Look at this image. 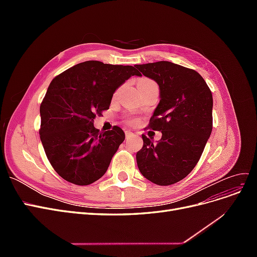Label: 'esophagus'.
Here are the masks:
<instances>
[{"instance_id": "obj_1", "label": "esophagus", "mask_w": 257, "mask_h": 257, "mask_svg": "<svg viewBox=\"0 0 257 257\" xmlns=\"http://www.w3.org/2000/svg\"><path fill=\"white\" fill-rule=\"evenodd\" d=\"M132 135H133V133H132V132H130V131H125V136H126V138L131 137Z\"/></svg>"}]
</instances>
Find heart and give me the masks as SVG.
<instances>
[{
    "label": "heart",
    "mask_w": 257,
    "mask_h": 257,
    "mask_svg": "<svg viewBox=\"0 0 257 257\" xmlns=\"http://www.w3.org/2000/svg\"><path fill=\"white\" fill-rule=\"evenodd\" d=\"M150 85H157V84H155L154 81H152L151 79H148V78H141V79L138 80V82H137L138 89L150 87Z\"/></svg>",
    "instance_id": "1"
}]
</instances>
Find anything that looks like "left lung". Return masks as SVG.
I'll return each mask as SVG.
<instances>
[{
    "mask_svg": "<svg viewBox=\"0 0 257 257\" xmlns=\"http://www.w3.org/2000/svg\"><path fill=\"white\" fill-rule=\"evenodd\" d=\"M160 88V103L149 128L161 131L157 144L143 135L136 154L139 172L159 185L182 180L196 166L212 131V93L197 72L168 61L135 65Z\"/></svg>",
    "mask_w": 257,
    "mask_h": 257,
    "instance_id": "obj_1",
    "label": "left lung"
}]
</instances>
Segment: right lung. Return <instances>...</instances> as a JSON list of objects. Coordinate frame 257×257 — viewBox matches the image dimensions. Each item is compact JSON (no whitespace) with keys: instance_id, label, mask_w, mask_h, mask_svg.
Here are the masks:
<instances>
[{"instance_id":"1","label":"right lung","mask_w":257,"mask_h":257,"mask_svg":"<svg viewBox=\"0 0 257 257\" xmlns=\"http://www.w3.org/2000/svg\"><path fill=\"white\" fill-rule=\"evenodd\" d=\"M132 76H141L134 66L85 61L49 84L40 109V135L51 166L64 180L88 185L107 172L125 134L119 126L99 133L93 122Z\"/></svg>"}]
</instances>
